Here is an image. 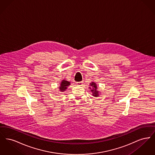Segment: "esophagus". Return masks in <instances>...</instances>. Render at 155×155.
<instances>
[{
    "label": "esophagus",
    "instance_id": "esophagus-1",
    "mask_svg": "<svg viewBox=\"0 0 155 155\" xmlns=\"http://www.w3.org/2000/svg\"><path fill=\"white\" fill-rule=\"evenodd\" d=\"M82 84H83L82 82H77V83H76V84H77V85H79V86H82Z\"/></svg>",
    "mask_w": 155,
    "mask_h": 155
}]
</instances>
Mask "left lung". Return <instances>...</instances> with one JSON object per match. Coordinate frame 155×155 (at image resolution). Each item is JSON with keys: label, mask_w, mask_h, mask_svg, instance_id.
Instances as JSON below:
<instances>
[{"label": "left lung", "mask_w": 155, "mask_h": 155, "mask_svg": "<svg viewBox=\"0 0 155 155\" xmlns=\"http://www.w3.org/2000/svg\"><path fill=\"white\" fill-rule=\"evenodd\" d=\"M89 88L91 89V91L92 92V96L97 97L99 96V91L97 90V85L95 82H91Z\"/></svg>", "instance_id": "1"}]
</instances>
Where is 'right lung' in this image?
<instances>
[{
  "instance_id": "right-lung-1",
  "label": "right lung",
  "mask_w": 155,
  "mask_h": 155,
  "mask_svg": "<svg viewBox=\"0 0 155 155\" xmlns=\"http://www.w3.org/2000/svg\"><path fill=\"white\" fill-rule=\"evenodd\" d=\"M69 85H70V82L69 81H67L66 80H63L61 81L60 85L59 86V91L60 92L65 91Z\"/></svg>"
}]
</instances>
